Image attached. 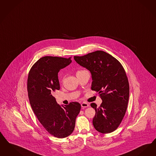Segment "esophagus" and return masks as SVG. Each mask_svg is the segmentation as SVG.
Instances as JSON below:
<instances>
[{
	"instance_id": "esophagus-1",
	"label": "esophagus",
	"mask_w": 156,
	"mask_h": 156,
	"mask_svg": "<svg viewBox=\"0 0 156 156\" xmlns=\"http://www.w3.org/2000/svg\"><path fill=\"white\" fill-rule=\"evenodd\" d=\"M81 107H82V108H85L86 107H89V104L86 102H83L81 103Z\"/></svg>"
}]
</instances>
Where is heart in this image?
<instances>
[{
  "label": "heart",
  "mask_w": 156,
  "mask_h": 156,
  "mask_svg": "<svg viewBox=\"0 0 156 156\" xmlns=\"http://www.w3.org/2000/svg\"><path fill=\"white\" fill-rule=\"evenodd\" d=\"M82 71H83V70H81V71H78L76 72V74H77V73H80V72H81Z\"/></svg>",
  "instance_id": "obj_1"
}]
</instances>
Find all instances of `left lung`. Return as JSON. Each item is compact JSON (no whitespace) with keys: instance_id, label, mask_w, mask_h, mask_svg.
Segmentation results:
<instances>
[{"instance_id":"obj_1","label":"left lung","mask_w":156,"mask_h":156,"mask_svg":"<svg viewBox=\"0 0 156 156\" xmlns=\"http://www.w3.org/2000/svg\"><path fill=\"white\" fill-rule=\"evenodd\" d=\"M74 58L90 72L91 89L102 99L99 107L94 103L90 104L96 112L94 128L102 133L112 132L124 118L129 100V86L124 69L115 58L101 50Z\"/></svg>"}]
</instances>
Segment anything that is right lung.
<instances>
[{"instance_id": "obj_1", "label": "right lung", "mask_w": 156, "mask_h": 156, "mask_svg": "<svg viewBox=\"0 0 156 156\" xmlns=\"http://www.w3.org/2000/svg\"><path fill=\"white\" fill-rule=\"evenodd\" d=\"M71 58L44 56L39 58L32 67L27 80L33 112L46 130L58 138L67 137L73 133L81 110L78 102L60 106L53 96L55 92L60 89L58 73L71 62Z\"/></svg>"}]
</instances>
